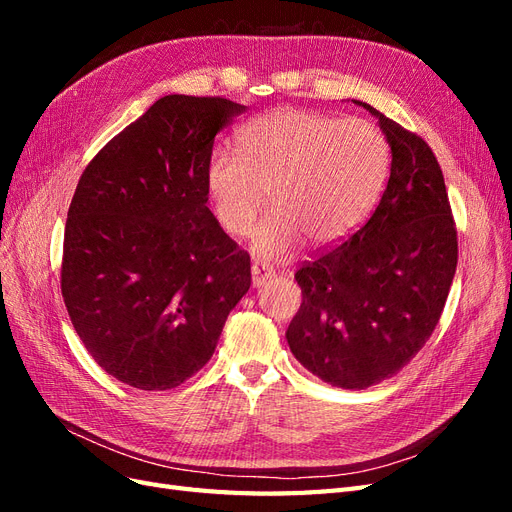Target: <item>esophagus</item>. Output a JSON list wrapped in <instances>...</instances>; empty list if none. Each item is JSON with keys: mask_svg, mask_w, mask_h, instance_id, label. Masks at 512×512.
<instances>
[{"mask_svg": "<svg viewBox=\"0 0 512 512\" xmlns=\"http://www.w3.org/2000/svg\"><path fill=\"white\" fill-rule=\"evenodd\" d=\"M273 277H275V271L265 267V265H254L252 267V286L254 288L265 286L269 280H273Z\"/></svg>", "mask_w": 512, "mask_h": 512, "instance_id": "1", "label": "esophagus"}]
</instances>
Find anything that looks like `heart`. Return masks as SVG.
Instances as JSON below:
<instances>
[{
  "label": "heart",
  "instance_id": "obj_1",
  "mask_svg": "<svg viewBox=\"0 0 512 512\" xmlns=\"http://www.w3.org/2000/svg\"><path fill=\"white\" fill-rule=\"evenodd\" d=\"M241 151L215 149L205 188L218 224L250 235L271 192L273 211L252 239L260 258L290 256L305 241L335 247L374 211L391 151L374 123L280 106L245 123Z\"/></svg>",
  "mask_w": 512,
  "mask_h": 512
}]
</instances>
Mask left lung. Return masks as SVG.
<instances>
[{
    "mask_svg": "<svg viewBox=\"0 0 512 512\" xmlns=\"http://www.w3.org/2000/svg\"><path fill=\"white\" fill-rule=\"evenodd\" d=\"M354 104L378 119L391 177L367 224L294 275L303 303L286 339L314 376L361 391L408 365L436 329L457 269V230L429 145Z\"/></svg>",
    "mask_w": 512,
    "mask_h": 512,
    "instance_id": "1",
    "label": "left lung"
}]
</instances>
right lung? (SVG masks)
<instances>
[{"label":"right lung","instance_id":"right-lung-1","mask_svg":"<svg viewBox=\"0 0 512 512\" xmlns=\"http://www.w3.org/2000/svg\"><path fill=\"white\" fill-rule=\"evenodd\" d=\"M245 106L164 96L108 141L76 185L61 294L94 361L141 391L179 386L250 290V256L207 207L215 134Z\"/></svg>","mask_w":512,"mask_h":512}]
</instances>
